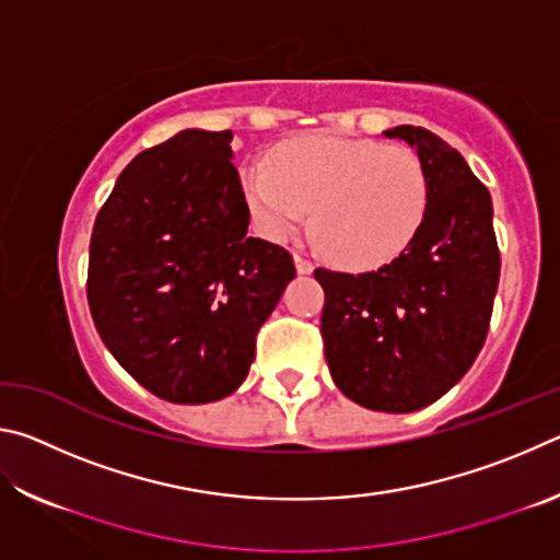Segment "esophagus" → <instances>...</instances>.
Instances as JSON below:
<instances>
[{"mask_svg": "<svg viewBox=\"0 0 560 560\" xmlns=\"http://www.w3.org/2000/svg\"><path fill=\"white\" fill-rule=\"evenodd\" d=\"M293 261H296V271L299 273H311V271H314V261H311L308 257H303L301 252L293 254Z\"/></svg>", "mask_w": 560, "mask_h": 560, "instance_id": "esophagus-1", "label": "esophagus"}]
</instances>
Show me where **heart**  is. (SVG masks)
<instances>
[{"instance_id":"heart-1","label":"heart","mask_w":560,"mask_h":560,"mask_svg":"<svg viewBox=\"0 0 560 560\" xmlns=\"http://www.w3.org/2000/svg\"><path fill=\"white\" fill-rule=\"evenodd\" d=\"M242 189L264 236L283 242L308 220L326 257L377 269L412 244L430 207L420 155L371 138L306 136L242 173Z\"/></svg>"}]
</instances>
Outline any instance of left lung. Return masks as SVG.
<instances>
[{
  "label": "left lung",
  "instance_id": "1",
  "mask_svg": "<svg viewBox=\"0 0 560 560\" xmlns=\"http://www.w3.org/2000/svg\"><path fill=\"white\" fill-rule=\"evenodd\" d=\"M430 179L428 217L377 271L316 269L326 360L338 390L377 412H415L457 385L487 340L501 257L489 189L440 136L397 126Z\"/></svg>",
  "mask_w": 560,
  "mask_h": 560
}]
</instances>
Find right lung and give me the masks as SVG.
<instances>
[{"label":"right lung","mask_w":560,"mask_h":560,"mask_svg":"<svg viewBox=\"0 0 560 560\" xmlns=\"http://www.w3.org/2000/svg\"><path fill=\"white\" fill-rule=\"evenodd\" d=\"M232 130H183L122 170L91 234L89 306L113 358L167 402L244 383L257 334L296 277L249 236Z\"/></svg>","instance_id":"add662e5"}]
</instances>
